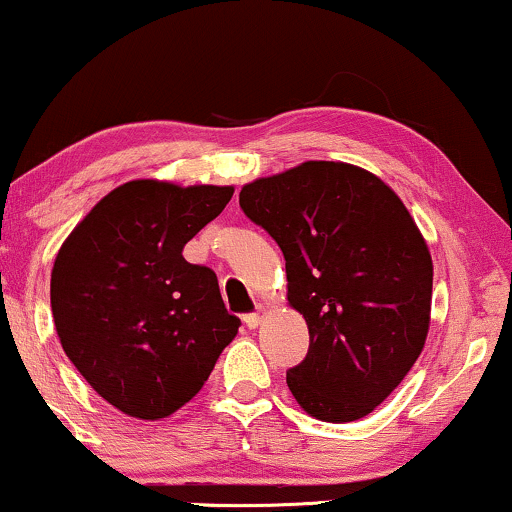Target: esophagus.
<instances>
[{"label":"esophagus","instance_id":"obj_1","mask_svg":"<svg viewBox=\"0 0 512 512\" xmlns=\"http://www.w3.org/2000/svg\"><path fill=\"white\" fill-rule=\"evenodd\" d=\"M262 319H264V309H260V312H255V314H245L243 316L245 326H248V328H257L262 323Z\"/></svg>","mask_w":512,"mask_h":512}]
</instances>
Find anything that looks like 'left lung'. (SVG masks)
<instances>
[{
  "mask_svg": "<svg viewBox=\"0 0 512 512\" xmlns=\"http://www.w3.org/2000/svg\"><path fill=\"white\" fill-rule=\"evenodd\" d=\"M238 203L281 248L288 304L307 321L309 352L286 375L297 404L326 423L368 416L430 331L432 257L406 205L331 160L250 181Z\"/></svg>",
  "mask_w": 512,
  "mask_h": 512,
  "instance_id": "8db88e82",
  "label": "left lung"
}]
</instances>
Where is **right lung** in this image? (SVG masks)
Instances as JSON below:
<instances>
[{
    "label": "right lung",
    "instance_id": "1",
    "mask_svg": "<svg viewBox=\"0 0 512 512\" xmlns=\"http://www.w3.org/2000/svg\"><path fill=\"white\" fill-rule=\"evenodd\" d=\"M231 196L234 186L127 181L58 250V340L94 392L127 416H172L236 338L241 319L226 312L215 271L181 255Z\"/></svg>",
    "mask_w": 512,
    "mask_h": 512
}]
</instances>
